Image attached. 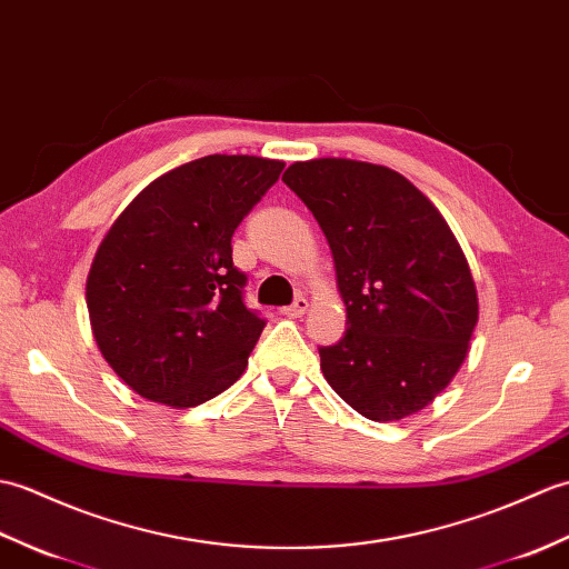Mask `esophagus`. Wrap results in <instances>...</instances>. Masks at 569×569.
Returning <instances> with one entry per match:
<instances>
[{
	"mask_svg": "<svg viewBox=\"0 0 569 569\" xmlns=\"http://www.w3.org/2000/svg\"><path fill=\"white\" fill-rule=\"evenodd\" d=\"M307 309H309V301L305 297H299V299H295V305L284 307L282 313H284V317H289V319H299V317H305Z\"/></svg>",
	"mask_w": 569,
	"mask_h": 569,
	"instance_id": "obj_1",
	"label": "esophagus"
}]
</instances>
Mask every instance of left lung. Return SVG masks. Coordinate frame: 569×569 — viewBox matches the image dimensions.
Instances as JSON below:
<instances>
[{"instance_id": "1", "label": "left lung", "mask_w": 569, "mask_h": 569, "mask_svg": "<svg viewBox=\"0 0 569 569\" xmlns=\"http://www.w3.org/2000/svg\"><path fill=\"white\" fill-rule=\"evenodd\" d=\"M284 184L333 252L348 328L319 348L336 395L370 421H399L443 391L470 348L477 289L440 211L403 174L372 162H295Z\"/></svg>"}]
</instances>
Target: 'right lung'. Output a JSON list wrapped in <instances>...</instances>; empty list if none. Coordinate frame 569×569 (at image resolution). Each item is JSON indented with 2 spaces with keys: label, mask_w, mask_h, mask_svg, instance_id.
<instances>
[{
  "label": "right lung",
  "mask_w": 569,
  "mask_h": 569,
  "mask_svg": "<svg viewBox=\"0 0 569 569\" xmlns=\"http://www.w3.org/2000/svg\"><path fill=\"white\" fill-rule=\"evenodd\" d=\"M282 160L207 156L150 182L99 246L87 309L104 360L143 399L197 407L243 375L264 319L246 307L231 236Z\"/></svg>",
  "instance_id": "add662e5"
}]
</instances>
